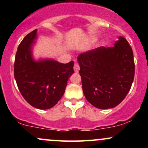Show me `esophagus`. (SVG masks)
<instances>
[{
  "label": "esophagus",
  "instance_id": "1",
  "mask_svg": "<svg viewBox=\"0 0 148 148\" xmlns=\"http://www.w3.org/2000/svg\"><path fill=\"white\" fill-rule=\"evenodd\" d=\"M74 72H78L79 71V69H80V67H79V65L78 64H74Z\"/></svg>",
  "mask_w": 148,
  "mask_h": 148
}]
</instances>
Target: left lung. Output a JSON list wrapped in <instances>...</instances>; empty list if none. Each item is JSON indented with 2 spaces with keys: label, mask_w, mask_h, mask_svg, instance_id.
Listing matches in <instances>:
<instances>
[{
  "label": "left lung",
  "mask_w": 148,
  "mask_h": 148,
  "mask_svg": "<svg viewBox=\"0 0 148 148\" xmlns=\"http://www.w3.org/2000/svg\"><path fill=\"white\" fill-rule=\"evenodd\" d=\"M83 92L95 107H115L125 99L132 87L135 64L132 47L119 37L112 47H101L78 56Z\"/></svg>",
  "instance_id": "obj_1"
}]
</instances>
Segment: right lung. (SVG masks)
<instances>
[{"label":"right lung","instance_id":"add662e5","mask_svg":"<svg viewBox=\"0 0 148 148\" xmlns=\"http://www.w3.org/2000/svg\"><path fill=\"white\" fill-rule=\"evenodd\" d=\"M36 38L35 29L18 45L14 60V78L27 102L39 109H49L63 95L67 81L74 73V62L62 64L51 59L35 61L32 46Z\"/></svg>","mask_w":148,"mask_h":148}]
</instances>
